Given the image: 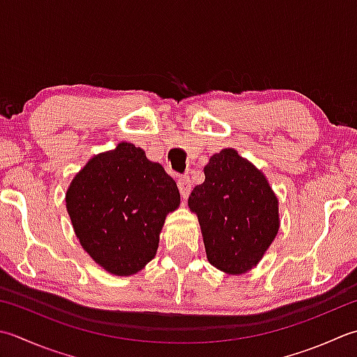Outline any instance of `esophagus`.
Returning a JSON list of instances; mask_svg holds the SVG:
<instances>
[{"mask_svg": "<svg viewBox=\"0 0 357 357\" xmlns=\"http://www.w3.org/2000/svg\"><path fill=\"white\" fill-rule=\"evenodd\" d=\"M178 187H179V193L181 197H183L184 199L188 198V195H190L192 192V181L188 176H183L178 179Z\"/></svg>", "mask_w": 357, "mask_h": 357, "instance_id": "esophagus-1", "label": "esophagus"}]
</instances>
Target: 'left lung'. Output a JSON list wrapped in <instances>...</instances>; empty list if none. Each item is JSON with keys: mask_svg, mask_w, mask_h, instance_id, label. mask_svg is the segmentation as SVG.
Segmentation results:
<instances>
[{"mask_svg": "<svg viewBox=\"0 0 357 357\" xmlns=\"http://www.w3.org/2000/svg\"><path fill=\"white\" fill-rule=\"evenodd\" d=\"M204 174V183L188 197V207L198 215L207 260L227 274H243L275 238L277 197L264 174L232 149L213 155Z\"/></svg>", "mask_w": 357, "mask_h": 357, "instance_id": "obj_1", "label": "left lung"}]
</instances>
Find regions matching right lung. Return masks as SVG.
I'll return each mask as SVG.
<instances>
[{"label":"right lung","instance_id":"add662e5","mask_svg":"<svg viewBox=\"0 0 357 357\" xmlns=\"http://www.w3.org/2000/svg\"><path fill=\"white\" fill-rule=\"evenodd\" d=\"M179 201L162 167L127 142L91 159L66 192L77 238L114 275L136 274L156 255L165 215Z\"/></svg>","mask_w":357,"mask_h":357}]
</instances>
